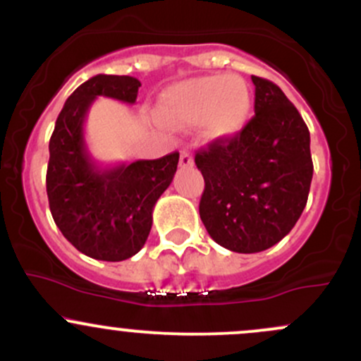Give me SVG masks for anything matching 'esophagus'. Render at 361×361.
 I'll return each instance as SVG.
<instances>
[{"label": "esophagus", "instance_id": "obj_1", "mask_svg": "<svg viewBox=\"0 0 361 361\" xmlns=\"http://www.w3.org/2000/svg\"><path fill=\"white\" fill-rule=\"evenodd\" d=\"M180 166L181 168H192L193 166V157H192V154H190V152L181 151V154H180Z\"/></svg>", "mask_w": 361, "mask_h": 361}]
</instances>
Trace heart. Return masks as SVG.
Returning <instances> with one entry per match:
<instances>
[{"instance_id":"heart-1","label":"heart","mask_w":361,"mask_h":361,"mask_svg":"<svg viewBox=\"0 0 361 361\" xmlns=\"http://www.w3.org/2000/svg\"><path fill=\"white\" fill-rule=\"evenodd\" d=\"M157 110L169 126L202 123L207 139H224L235 135L247 123L251 97L239 78L210 74L168 88L159 97Z\"/></svg>"}]
</instances>
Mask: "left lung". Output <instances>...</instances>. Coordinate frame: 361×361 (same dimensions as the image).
<instances>
[{"label": "left lung", "instance_id": "obj_1", "mask_svg": "<svg viewBox=\"0 0 361 361\" xmlns=\"http://www.w3.org/2000/svg\"><path fill=\"white\" fill-rule=\"evenodd\" d=\"M255 117L234 137L195 154L205 180L200 219L215 243L259 252L287 235L307 204L312 181L310 134L275 82L251 76Z\"/></svg>", "mask_w": 361, "mask_h": 361}]
</instances>
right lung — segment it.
<instances>
[{
  "instance_id": "obj_1",
  "label": "right lung",
  "mask_w": 361,
  "mask_h": 361,
  "mask_svg": "<svg viewBox=\"0 0 361 361\" xmlns=\"http://www.w3.org/2000/svg\"><path fill=\"white\" fill-rule=\"evenodd\" d=\"M140 81L97 74L74 90L62 106L49 142L47 197L54 222L69 243L90 258L123 261L147 241L152 209L171 185L180 154L102 166L85 140L91 103L109 97L135 103Z\"/></svg>"
}]
</instances>
